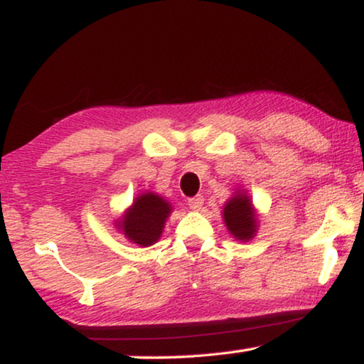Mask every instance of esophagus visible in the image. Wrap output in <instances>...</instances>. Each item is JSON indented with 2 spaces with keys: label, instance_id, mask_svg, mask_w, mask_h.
Instances as JSON below:
<instances>
[{
  "label": "esophagus",
  "instance_id": "obj_1",
  "mask_svg": "<svg viewBox=\"0 0 364 364\" xmlns=\"http://www.w3.org/2000/svg\"><path fill=\"white\" fill-rule=\"evenodd\" d=\"M187 202H188V207H191L192 210H200L202 205H203V197L202 196L191 197Z\"/></svg>",
  "mask_w": 364,
  "mask_h": 364
}]
</instances>
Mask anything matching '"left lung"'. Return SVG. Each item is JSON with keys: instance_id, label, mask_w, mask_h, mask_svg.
Segmentation results:
<instances>
[{"instance_id": "8db88e82", "label": "left lung", "mask_w": 364, "mask_h": 364, "mask_svg": "<svg viewBox=\"0 0 364 364\" xmlns=\"http://www.w3.org/2000/svg\"><path fill=\"white\" fill-rule=\"evenodd\" d=\"M227 228L238 240H250L255 233V215H253L250 198L247 196H235L223 208Z\"/></svg>"}]
</instances>
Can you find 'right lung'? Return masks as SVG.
<instances>
[{"label":"right lung","mask_w":364,"mask_h":364,"mask_svg":"<svg viewBox=\"0 0 364 364\" xmlns=\"http://www.w3.org/2000/svg\"><path fill=\"white\" fill-rule=\"evenodd\" d=\"M168 213H171L168 202L156 193H144L136 198L131 210L124 215L121 222L122 230L131 242L149 247L161 237Z\"/></svg>","instance_id":"obj_1"}]
</instances>
